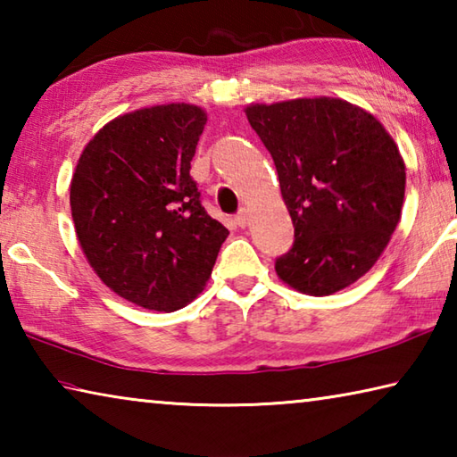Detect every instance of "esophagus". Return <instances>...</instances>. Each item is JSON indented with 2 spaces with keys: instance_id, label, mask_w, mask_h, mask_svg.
Segmentation results:
<instances>
[{
  "instance_id": "1",
  "label": "esophagus",
  "mask_w": 457,
  "mask_h": 457,
  "mask_svg": "<svg viewBox=\"0 0 457 457\" xmlns=\"http://www.w3.org/2000/svg\"><path fill=\"white\" fill-rule=\"evenodd\" d=\"M236 223L239 228H245L247 223H250V210H245V207L244 210H239L236 215Z\"/></svg>"
}]
</instances>
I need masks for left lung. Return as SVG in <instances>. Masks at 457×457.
<instances>
[{
	"label": "left lung",
	"mask_w": 457,
	"mask_h": 457,
	"mask_svg": "<svg viewBox=\"0 0 457 457\" xmlns=\"http://www.w3.org/2000/svg\"><path fill=\"white\" fill-rule=\"evenodd\" d=\"M274 159L294 223L276 274L308 296L365 276L389 244L405 197V163L373 114L340 98L245 106Z\"/></svg>",
	"instance_id": "left-lung-1"
}]
</instances>
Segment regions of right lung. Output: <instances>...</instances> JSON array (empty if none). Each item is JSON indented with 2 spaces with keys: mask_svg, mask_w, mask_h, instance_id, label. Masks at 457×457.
Instances as JSON below:
<instances>
[{
  "mask_svg": "<svg viewBox=\"0 0 457 457\" xmlns=\"http://www.w3.org/2000/svg\"><path fill=\"white\" fill-rule=\"evenodd\" d=\"M207 122L171 103L120 114L84 146L71 183L76 237L108 288L173 312L210 280L229 231L207 215L189 169Z\"/></svg>",
  "mask_w": 457,
  "mask_h": 457,
  "instance_id": "add662e5",
  "label": "right lung"
}]
</instances>
